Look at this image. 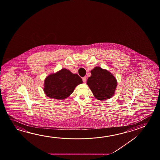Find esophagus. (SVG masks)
<instances>
[{"label": "esophagus", "mask_w": 160, "mask_h": 160, "mask_svg": "<svg viewBox=\"0 0 160 160\" xmlns=\"http://www.w3.org/2000/svg\"><path fill=\"white\" fill-rule=\"evenodd\" d=\"M82 81H83V82H85L86 81H87V78H86L85 76L83 77V78H82Z\"/></svg>", "instance_id": "obj_1"}]
</instances>
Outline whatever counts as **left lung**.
Instances as JSON below:
<instances>
[{"label": "left lung", "mask_w": 160, "mask_h": 160, "mask_svg": "<svg viewBox=\"0 0 160 160\" xmlns=\"http://www.w3.org/2000/svg\"><path fill=\"white\" fill-rule=\"evenodd\" d=\"M87 84L95 98L98 100L109 99L114 94L117 81L112 73L97 66L91 71Z\"/></svg>", "instance_id": "obj_1"}]
</instances>
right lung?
Segmentation results:
<instances>
[{
    "label": "right lung",
    "instance_id": "obj_1",
    "mask_svg": "<svg viewBox=\"0 0 160 160\" xmlns=\"http://www.w3.org/2000/svg\"><path fill=\"white\" fill-rule=\"evenodd\" d=\"M82 83L81 78L77 73H71L66 68H62L56 73L46 77L43 90L50 98L64 99L73 92L77 85Z\"/></svg>",
    "mask_w": 160,
    "mask_h": 160
}]
</instances>
